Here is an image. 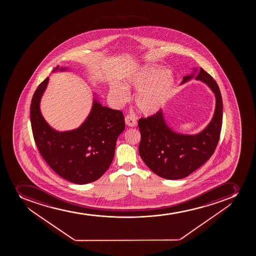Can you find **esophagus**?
Segmentation results:
<instances>
[{
	"mask_svg": "<svg viewBox=\"0 0 256 256\" xmlns=\"http://www.w3.org/2000/svg\"><path fill=\"white\" fill-rule=\"evenodd\" d=\"M125 124L128 126H135L137 125V122L135 120L134 116L132 115H126L125 116Z\"/></svg>",
	"mask_w": 256,
	"mask_h": 256,
	"instance_id": "34e87169",
	"label": "esophagus"
}]
</instances>
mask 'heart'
<instances>
[{
  "mask_svg": "<svg viewBox=\"0 0 256 256\" xmlns=\"http://www.w3.org/2000/svg\"><path fill=\"white\" fill-rule=\"evenodd\" d=\"M126 88L141 90L135 96V106L142 116L158 114L171 98L175 88V78L168 69L148 66L132 74L126 79ZM124 86L112 88V98L118 104H124L128 94Z\"/></svg>",
  "mask_w": 256,
  "mask_h": 256,
  "instance_id": "heart-1",
  "label": "heart"
}]
</instances>
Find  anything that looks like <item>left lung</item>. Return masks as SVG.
<instances>
[{"mask_svg": "<svg viewBox=\"0 0 256 256\" xmlns=\"http://www.w3.org/2000/svg\"><path fill=\"white\" fill-rule=\"evenodd\" d=\"M181 84L195 76L206 84L216 96V109L207 126L196 134L175 132L165 120L164 111L138 120L141 134L138 152L145 164L160 177L180 180L201 167L212 156L218 144L223 120V102L214 79L202 68H192Z\"/></svg>", "mask_w": 256, "mask_h": 256, "instance_id": "left-lung-1", "label": "left lung"}]
</instances>
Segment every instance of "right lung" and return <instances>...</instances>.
Wrapping results in <instances>:
<instances>
[{
    "label": "right lung",
    "mask_w": 256,
    "mask_h": 256,
    "mask_svg": "<svg viewBox=\"0 0 256 256\" xmlns=\"http://www.w3.org/2000/svg\"><path fill=\"white\" fill-rule=\"evenodd\" d=\"M68 68L56 66L52 72ZM48 82L46 78L38 86L30 104V124L38 150L52 170L64 180L76 184L96 181L112 162L116 140L125 128L124 114L102 106L95 94L91 111L78 128L56 131L40 112V99Z\"/></svg>",
    "instance_id": "add662e5"
}]
</instances>
